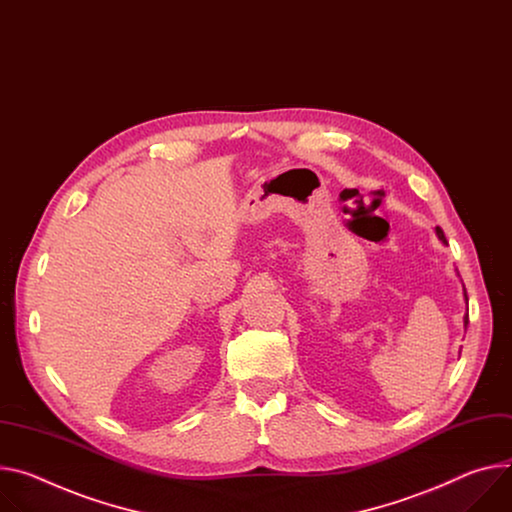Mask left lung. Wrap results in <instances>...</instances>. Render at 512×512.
Masks as SVG:
<instances>
[{"label":"left lung","instance_id":"1","mask_svg":"<svg viewBox=\"0 0 512 512\" xmlns=\"http://www.w3.org/2000/svg\"><path fill=\"white\" fill-rule=\"evenodd\" d=\"M435 232H437L439 241H441L443 245H447V239H445V235H443V230L437 226V228H435ZM463 298H466V304H468V294H466V288H463ZM468 322H470V320H468V312H466V314H463V329H468ZM459 353H461V351H459Z\"/></svg>","mask_w":512,"mask_h":512}]
</instances>
